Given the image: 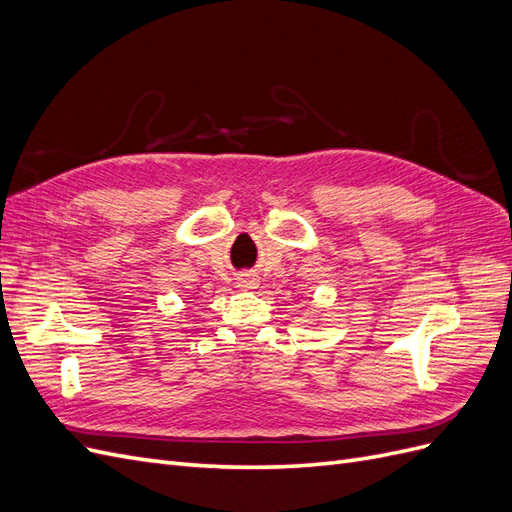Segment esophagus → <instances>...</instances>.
Instances as JSON below:
<instances>
[{"instance_id":"34e87169","label":"esophagus","mask_w":512,"mask_h":512,"mask_svg":"<svg viewBox=\"0 0 512 512\" xmlns=\"http://www.w3.org/2000/svg\"><path fill=\"white\" fill-rule=\"evenodd\" d=\"M239 286H243V288H254V280H247V277H241Z\"/></svg>"}]
</instances>
